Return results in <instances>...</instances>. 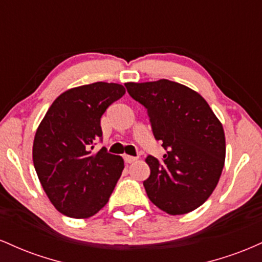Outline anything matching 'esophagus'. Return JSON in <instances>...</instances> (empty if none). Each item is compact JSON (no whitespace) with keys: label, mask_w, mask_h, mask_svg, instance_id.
Returning a JSON list of instances; mask_svg holds the SVG:
<instances>
[{"label":"esophagus","mask_w":262,"mask_h":262,"mask_svg":"<svg viewBox=\"0 0 262 262\" xmlns=\"http://www.w3.org/2000/svg\"><path fill=\"white\" fill-rule=\"evenodd\" d=\"M138 158H135V156H130V155H124V161L128 162V164H132V162L137 161Z\"/></svg>","instance_id":"obj_1"}]
</instances>
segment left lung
<instances>
[{"label": "left lung", "instance_id": "left-lung-1", "mask_svg": "<svg viewBox=\"0 0 262 262\" xmlns=\"http://www.w3.org/2000/svg\"><path fill=\"white\" fill-rule=\"evenodd\" d=\"M129 95L146 108L152 134L166 150L161 160L148 155L146 194L169 214H185L206 202L225 160L223 125L206 100L170 80L125 83Z\"/></svg>", "mask_w": 262, "mask_h": 262}]
</instances>
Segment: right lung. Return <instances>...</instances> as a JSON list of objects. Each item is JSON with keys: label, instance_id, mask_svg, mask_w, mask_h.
Wrapping results in <instances>:
<instances>
[{"label": "right lung", "instance_id": "obj_1", "mask_svg": "<svg viewBox=\"0 0 262 262\" xmlns=\"http://www.w3.org/2000/svg\"><path fill=\"white\" fill-rule=\"evenodd\" d=\"M125 93L119 83L95 82L68 90L48 110L33 143V164L53 206L71 218H89L106 206L124 169L102 140L101 117Z\"/></svg>", "mask_w": 262, "mask_h": 262}]
</instances>
